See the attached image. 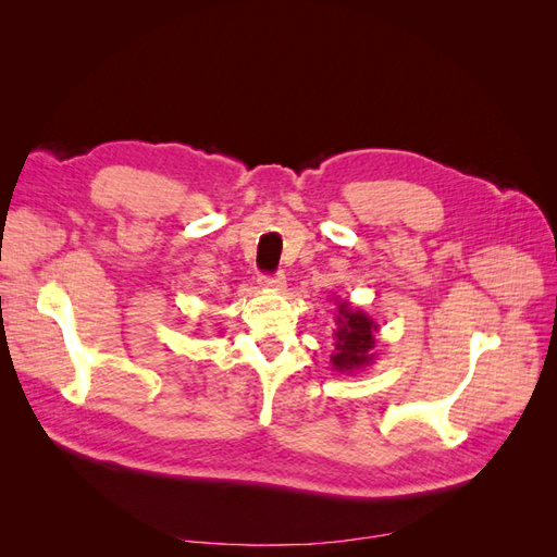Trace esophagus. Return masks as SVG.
<instances>
[{
  "instance_id": "esophagus-1",
  "label": "esophagus",
  "mask_w": 557,
  "mask_h": 557,
  "mask_svg": "<svg viewBox=\"0 0 557 557\" xmlns=\"http://www.w3.org/2000/svg\"><path fill=\"white\" fill-rule=\"evenodd\" d=\"M260 285L269 290H283L285 288V276L281 272L276 274H262L260 276Z\"/></svg>"
}]
</instances>
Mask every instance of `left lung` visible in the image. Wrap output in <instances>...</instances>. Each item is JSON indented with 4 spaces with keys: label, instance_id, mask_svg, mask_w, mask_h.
Returning a JSON list of instances; mask_svg holds the SVG:
<instances>
[{
    "label": "left lung",
    "instance_id": "left-lung-1",
    "mask_svg": "<svg viewBox=\"0 0 557 557\" xmlns=\"http://www.w3.org/2000/svg\"><path fill=\"white\" fill-rule=\"evenodd\" d=\"M339 313L334 315V352H332V369L336 372H356L360 367H367L374 360V334L379 325L374 318H369L360 309H350L348 301H339Z\"/></svg>",
    "mask_w": 557,
    "mask_h": 557
}]
</instances>
